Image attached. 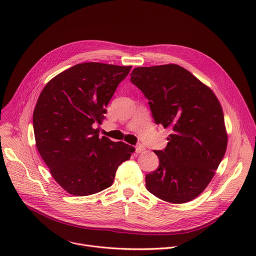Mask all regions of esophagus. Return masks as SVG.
Returning a JSON list of instances; mask_svg holds the SVG:
<instances>
[{
    "label": "esophagus",
    "mask_w": 256,
    "mask_h": 256,
    "mask_svg": "<svg viewBox=\"0 0 256 256\" xmlns=\"http://www.w3.org/2000/svg\"><path fill=\"white\" fill-rule=\"evenodd\" d=\"M146 150V148L142 146V144H138V146H136V154H140V152H144Z\"/></svg>",
    "instance_id": "obj_1"
}]
</instances>
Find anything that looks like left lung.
Returning a JSON list of instances; mask_svg holds the SVG:
<instances>
[{
    "instance_id": "8db88e82",
    "label": "left lung",
    "mask_w": 256,
    "mask_h": 256,
    "mask_svg": "<svg viewBox=\"0 0 256 256\" xmlns=\"http://www.w3.org/2000/svg\"><path fill=\"white\" fill-rule=\"evenodd\" d=\"M130 80L150 100L156 124L172 132L166 148L154 150L160 166L146 176L148 190L170 204L194 200L212 182L228 146L218 98L174 64L136 68Z\"/></svg>"
}]
</instances>
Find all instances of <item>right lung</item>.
<instances>
[{"instance_id":"right-lung-1","label":"right lung","mask_w":256,"mask_h":256,"mask_svg":"<svg viewBox=\"0 0 256 256\" xmlns=\"http://www.w3.org/2000/svg\"><path fill=\"white\" fill-rule=\"evenodd\" d=\"M132 66L78 64L42 88L32 114L36 150L54 180L70 194L110 188L118 166L136 148L98 136L106 108Z\"/></svg>"}]
</instances>
